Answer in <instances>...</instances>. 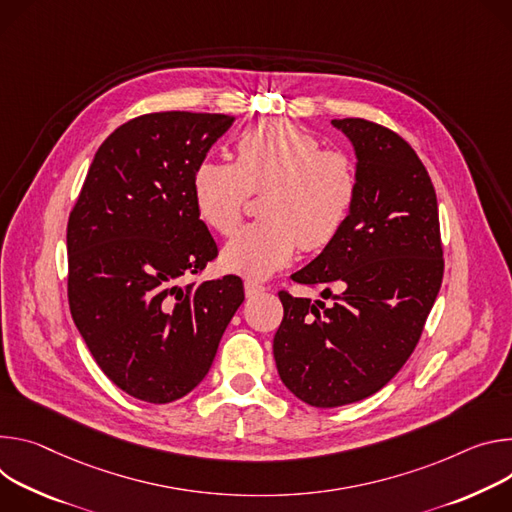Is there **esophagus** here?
Here are the masks:
<instances>
[{
  "label": "esophagus",
  "mask_w": 512,
  "mask_h": 512,
  "mask_svg": "<svg viewBox=\"0 0 512 512\" xmlns=\"http://www.w3.org/2000/svg\"><path fill=\"white\" fill-rule=\"evenodd\" d=\"M244 291H246V297H258V295H262L264 291H266V287L264 285H260V282H254V280H246L244 282Z\"/></svg>",
  "instance_id": "esophagus-1"
}]
</instances>
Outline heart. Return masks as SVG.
Masks as SVG:
<instances>
[{
    "instance_id": "1",
    "label": "heart",
    "mask_w": 512,
    "mask_h": 512,
    "mask_svg": "<svg viewBox=\"0 0 512 512\" xmlns=\"http://www.w3.org/2000/svg\"><path fill=\"white\" fill-rule=\"evenodd\" d=\"M199 217L230 236L248 193H260L264 219L246 225L221 250V266L264 280L293 262L299 246L317 252L346 225L358 191L356 168L339 150H319L313 134L289 120H266L242 134L236 162L203 158L191 181Z\"/></svg>"
}]
</instances>
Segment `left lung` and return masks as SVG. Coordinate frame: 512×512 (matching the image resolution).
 I'll list each match as a JSON object with an SVG mask.
<instances>
[{
  "label": "left lung",
  "mask_w": 512,
  "mask_h": 512,
  "mask_svg": "<svg viewBox=\"0 0 512 512\" xmlns=\"http://www.w3.org/2000/svg\"><path fill=\"white\" fill-rule=\"evenodd\" d=\"M331 126L352 142L356 201L337 238L291 278L339 293L323 289L325 305L280 291L272 344L282 384L317 409L358 403L405 366L443 278L437 197L415 150L360 118Z\"/></svg>",
  "instance_id": "1"
}]
</instances>
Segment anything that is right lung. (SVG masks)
<instances>
[{
    "instance_id": "1",
    "label": "right lung",
    "mask_w": 512,
    "mask_h": 512,
    "mask_svg": "<svg viewBox=\"0 0 512 512\" xmlns=\"http://www.w3.org/2000/svg\"><path fill=\"white\" fill-rule=\"evenodd\" d=\"M234 120L191 111L130 120L95 152L71 211L73 321L105 376L134 399L164 405L189 394L244 303L234 274L181 285L217 256L191 181Z\"/></svg>"
}]
</instances>
